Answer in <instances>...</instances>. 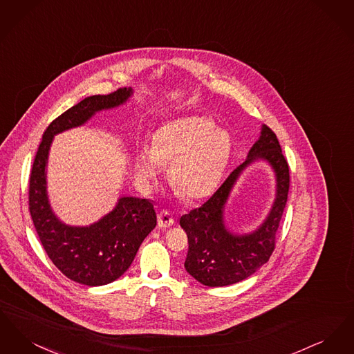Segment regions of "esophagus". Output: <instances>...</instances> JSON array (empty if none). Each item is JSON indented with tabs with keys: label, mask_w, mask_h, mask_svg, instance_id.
<instances>
[{
	"label": "esophagus",
	"mask_w": 354,
	"mask_h": 354,
	"mask_svg": "<svg viewBox=\"0 0 354 354\" xmlns=\"http://www.w3.org/2000/svg\"><path fill=\"white\" fill-rule=\"evenodd\" d=\"M175 223V219L169 211H162L158 214V224L160 228H169Z\"/></svg>",
	"instance_id": "34e87169"
}]
</instances>
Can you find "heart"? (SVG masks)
Wrapping results in <instances>:
<instances>
[{"label": "heart", "instance_id": "heart-1", "mask_svg": "<svg viewBox=\"0 0 354 354\" xmlns=\"http://www.w3.org/2000/svg\"><path fill=\"white\" fill-rule=\"evenodd\" d=\"M234 140L225 129L215 127L211 119L182 117L163 124L152 145L142 142L134 156L136 178L150 188L169 164L171 185L185 199H201L218 182L227 167Z\"/></svg>", "mask_w": 354, "mask_h": 354}]
</instances>
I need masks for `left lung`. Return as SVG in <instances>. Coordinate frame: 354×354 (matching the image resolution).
I'll return each mask as SVG.
<instances>
[{
  "instance_id": "8db88e82",
  "label": "left lung",
  "mask_w": 354,
  "mask_h": 354,
  "mask_svg": "<svg viewBox=\"0 0 354 354\" xmlns=\"http://www.w3.org/2000/svg\"><path fill=\"white\" fill-rule=\"evenodd\" d=\"M254 160H266L275 172L277 198L270 214L251 234L231 233L223 224V207L235 180ZM289 167L276 134L263 124L247 159L236 167L219 189L201 205L180 218L188 237L185 270L203 286H225L250 277L270 260L276 232L286 208Z\"/></svg>"
}]
</instances>
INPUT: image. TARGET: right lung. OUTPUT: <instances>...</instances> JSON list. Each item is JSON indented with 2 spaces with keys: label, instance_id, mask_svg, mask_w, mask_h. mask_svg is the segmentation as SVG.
I'll return each mask as SVG.
<instances>
[{
  "label": "right lung",
  "instance_id": "1",
  "mask_svg": "<svg viewBox=\"0 0 354 354\" xmlns=\"http://www.w3.org/2000/svg\"><path fill=\"white\" fill-rule=\"evenodd\" d=\"M133 95L123 87L107 95L87 97L54 119L39 143L29 180V211L53 264L70 280L88 286L119 279L134 260L142 241L156 225L153 203L123 196L102 219L71 227L55 216L46 191V166L54 135L84 124L95 113L118 107Z\"/></svg>",
  "mask_w": 354,
  "mask_h": 354
}]
</instances>
